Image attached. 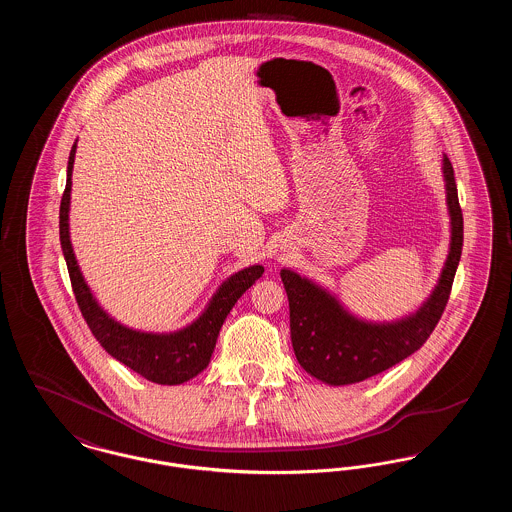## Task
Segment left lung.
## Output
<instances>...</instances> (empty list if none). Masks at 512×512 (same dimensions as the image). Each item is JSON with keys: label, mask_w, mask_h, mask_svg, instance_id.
<instances>
[{"label": "left lung", "mask_w": 512, "mask_h": 512, "mask_svg": "<svg viewBox=\"0 0 512 512\" xmlns=\"http://www.w3.org/2000/svg\"><path fill=\"white\" fill-rule=\"evenodd\" d=\"M441 171L451 220L449 253L436 288L411 315L390 322L355 317L324 286L290 268L280 270L290 301V330L297 363L320 382L328 386L363 382L413 355L434 332L463 251V213L447 155H443Z\"/></svg>", "instance_id": "obj_1"}]
</instances>
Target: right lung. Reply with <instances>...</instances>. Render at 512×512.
I'll list each match as a JSON object with an SVG mask.
<instances>
[{"instance_id":"right-lung-1","label":"right lung","mask_w":512,"mask_h":512,"mask_svg":"<svg viewBox=\"0 0 512 512\" xmlns=\"http://www.w3.org/2000/svg\"><path fill=\"white\" fill-rule=\"evenodd\" d=\"M74 142L69 165H67V186L59 209V238L63 255L69 268L76 303L82 311V317L88 322L92 334L101 343V347L121 361L122 365L132 368L153 384L178 386L197 376L207 368L215 343L219 338L222 322L236 305V301L249 290L255 280L265 272L263 265H251L242 268L236 274L228 276L213 293L203 313L188 326L174 332H142L121 324L111 317L101 305L88 282L82 276L78 261L74 257L71 232H69V211H71V188H73Z\"/></svg>"}]
</instances>
